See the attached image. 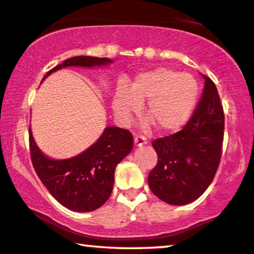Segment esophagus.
I'll return each instance as SVG.
<instances>
[{
  "instance_id": "obj_1",
  "label": "esophagus",
  "mask_w": 254,
  "mask_h": 254,
  "mask_svg": "<svg viewBox=\"0 0 254 254\" xmlns=\"http://www.w3.org/2000/svg\"><path fill=\"white\" fill-rule=\"evenodd\" d=\"M147 142H149V140H147L145 136H143V135L136 136L135 139H134V143H135L136 146H143V145H145Z\"/></svg>"
}]
</instances>
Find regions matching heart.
<instances>
[{"label":"heart","instance_id":"obj_1","mask_svg":"<svg viewBox=\"0 0 254 254\" xmlns=\"http://www.w3.org/2000/svg\"><path fill=\"white\" fill-rule=\"evenodd\" d=\"M198 86L190 73L159 67L135 78L118 91L112 100L115 114L122 120L129 119L137 105L145 103L144 114L161 131H175L190 119L197 100Z\"/></svg>","mask_w":254,"mask_h":254}]
</instances>
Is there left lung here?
Instances as JSON below:
<instances>
[{
  "label": "left lung",
  "mask_w": 254,
  "mask_h": 254,
  "mask_svg": "<svg viewBox=\"0 0 254 254\" xmlns=\"http://www.w3.org/2000/svg\"><path fill=\"white\" fill-rule=\"evenodd\" d=\"M202 77L203 93L189 123L176 134L152 142L158 163L147 182L153 194L169 204H187L200 197L220 163L224 109L216 85L208 76Z\"/></svg>",
  "instance_id": "1"
}]
</instances>
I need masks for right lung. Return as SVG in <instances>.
Listing matches in <instances>:
<instances>
[{
	"instance_id": "1",
	"label": "right lung",
	"mask_w": 254,
	"mask_h": 254,
	"mask_svg": "<svg viewBox=\"0 0 254 254\" xmlns=\"http://www.w3.org/2000/svg\"><path fill=\"white\" fill-rule=\"evenodd\" d=\"M111 62L108 58L73 57L51 69L44 78L61 68L94 67ZM132 145L129 130L107 127L102 136L83 153L65 160H52L38 149L29 128L30 159L38 178L58 202L78 212L94 211L107 202L114 189L116 167Z\"/></svg>"
}]
</instances>
